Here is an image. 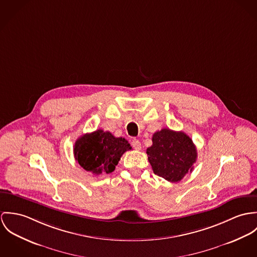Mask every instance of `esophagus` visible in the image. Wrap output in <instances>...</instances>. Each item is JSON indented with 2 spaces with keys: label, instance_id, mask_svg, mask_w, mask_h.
<instances>
[{
  "label": "esophagus",
  "instance_id": "1",
  "mask_svg": "<svg viewBox=\"0 0 257 257\" xmlns=\"http://www.w3.org/2000/svg\"><path fill=\"white\" fill-rule=\"evenodd\" d=\"M132 147L135 149V150H141V148H142V146H141V143L139 142L138 140H136V139H134L133 141H132Z\"/></svg>",
  "mask_w": 257,
  "mask_h": 257
}]
</instances>
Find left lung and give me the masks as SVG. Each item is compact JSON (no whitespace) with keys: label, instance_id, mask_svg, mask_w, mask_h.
<instances>
[{"label":"left lung","instance_id":"8db88e82","mask_svg":"<svg viewBox=\"0 0 257 257\" xmlns=\"http://www.w3.org/2000/svg\"><path fill=\"white\" fill-rule=\"evenodd\" d=\"M152 141L147 155L155 174L168 181L178 182L192 171L197 151L191 138L184 132L164 128L153 135Z\"/></svg>","mask_w":257,"mask_h":257}]
</instances>
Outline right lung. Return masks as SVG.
<instances>
[{
  "mask_svg": "<svg viewBox=\"0 0 257 257\" xmlns=\"http://www.w3.org/2000/svg\"><path fill=\"white\" fill-rule=\"evenodd\" d=\"M132 150L128 141L116 138L110 132L98 129L80 137L74 146V155L78 164L95 175L114 171L120 158Z\"/></svg>",
  "mask_w": 257,
  "mask_h": 257,
  "instance_id": "right-lung-1",
  "label": "right lung"
}]
</instances>
